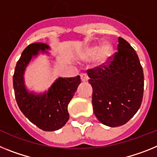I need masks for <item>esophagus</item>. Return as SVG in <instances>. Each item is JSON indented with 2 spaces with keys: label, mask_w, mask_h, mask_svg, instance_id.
<instances>
[{
  "label": "esophagus",
  "mask_w": 157,
  "mask_h": 157,
  "mask_svg": "<svg viewBox=\"0 0 157 157\" xmlns=\"http://www.w3.org/2000/svg\"><path fill=\"white\" fill-rule=\"evenodd\" d=\"M80 78H81V81H83V82H86L88 80V77L86 73H82L80 75Z\"/></svg>",
  "instance_id": "1"
}]
</instances>
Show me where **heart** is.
<instances>
[{"label": "heart", "instance_id": "b5f03b06", "mask_svg": "<svg viewBox=\"0 0 157 157\" xmlns=\"http://www.w3.org/2000/svg\"><path fill=\"white\" fill-rule=\"evenodd\" d=\"M112 50V46L107 42L103 43L101 46L94 44L85 49L84 52V58L85 59H93L98 56V62L103 63L111 55Z\"/></svg>", "mask_w": 157, "mask_h": 157}]
</instances>
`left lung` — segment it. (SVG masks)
<instances>
[{
  "mask_svg": "<svg viewBox=\"0 0 157 157\" xmlns=\"http://www.w3.org/2000/svg\"><path fill=\"white\" fill-rule=\"evenodd\" d=\"M111 59L87 72L93 90L94 114L103 125L117 127L141 107L144 73L136 51L122 38H118V52Z\"/></svg>",
  "mask_w": 157,
  "mask_h": 157,
  "instance_id": "8db88e82",
  "label": "left lung"
}]
</instances>
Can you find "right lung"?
<instances>
[{
    "label": "right lung",
    "instance_id": "obj_1",
    "mask_svg": "<svg viewBox=\"0 0 157 157\" xmlns=\"http://www.w3.org/2000/svg\"><path fill=\"white\" fill-rule=\"evenodd\" d=\"M50 46L32 43L24 49L17 62L13 75V88L20 111L31 122L44 131H55L65 125L69 118L68 104L80 84V76L59 77L47 91L30 92L24 82V72L31 60L39 53L48 54Z\"/></svg>",
    "mask_w": 157,
    "mask_h": 157
}]
</instances>
